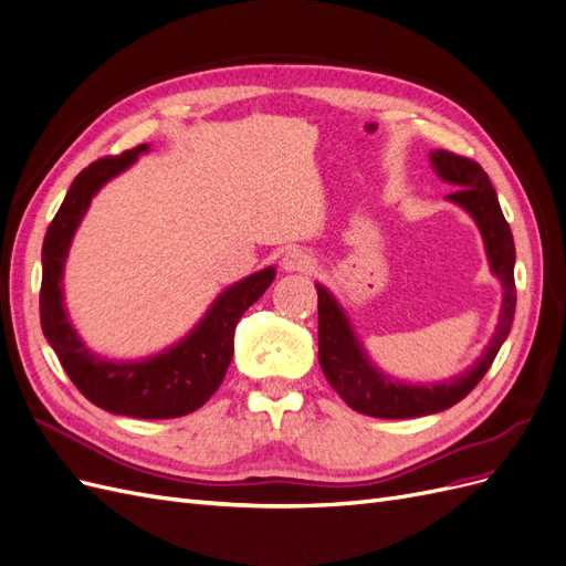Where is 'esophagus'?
I'll return each instance as SVG.
<instances>
[{"label": "esophagus", "mask_w": 566, "mask_h": 566, "mask_svg": "<svg viewBox=\"0 0 566 566\" xmlns=\"http://www.w3.org/2000/svg\"><path fill=\"white\" fill-rule=\"evenodd\" d=\"M281 269L285 273H306L314 269V260L312 254L302 250V248H290L283 256H281Z\"/></svg>", "instance_id": "obj_1"}]
</instances>
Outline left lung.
Returning <instances> with one entry per match:
<instances>
[{"label":"left lung","mask_w":566,"mask_h":566,"mask_svg":"<svg viewBox=\"0 0 566 566\" xmlns=\"http://www.w3.org/2000/svg\"><path fill=\"white\" fill-rule=\"evenodd\" d=\"M430 163L439 179L458 186L453 193L447 196V200L465 210L484 238L491 273L503 285L499 325H495V333L482 356L468 370L455 375V378L432 385L401 382L397 378H389L387 373L370 361L342 304L328 287L316 283L318 364L323 375L349 408L373 418L401 420L432 416L465 399L491 368L495 354H499L505 337L510 335L512 318H515V241H512V231L503 217L499 196L493 191L489 175L474 160L441 148L430 153Z\"/></svg>","instance_id":"1"}]
</instances>
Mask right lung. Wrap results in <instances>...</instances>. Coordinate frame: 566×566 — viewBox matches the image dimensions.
Segmentation results:
<instances>
[{
	"mask_svg": "<svg viewBox=\"0 0 566 566\" xmlns=\"http://www.w3.org/2000/svg\"><path fill=\"white\" fill-rule=\"evenodd\" d=\"M148 148L144 144L117 158L96 160L82 169L67 188L42 245L40 321L42 333L56 352L67 378L94 406L115 416L165 420L193 413L217 391L233 358L235 325L264 295L276 276V269L266 266L221 290L196 328L160 354L136 361H117L84 345L65 312L63 269L67 252L92 198L113 177L129 169Z\"/></svg>",
	"mask_w": 566,
	"mask_h": 566,
	"instance_id": "right-lung-1",
	"label": "right lung"
}]
</instances>
